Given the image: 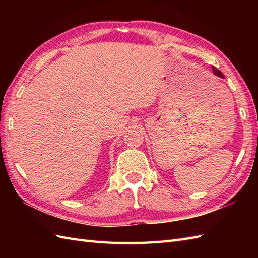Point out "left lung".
<instances>
[{
    "instance_id": "left-lung-1",
    "label": "left lung",
    "mask_w": 258,
    "mask_h": 258,
    "mask_svg": "<svg viewBox=\"0 0 258 258\" xmlns=\"http://www.w3.org/2000/svg\"><path fill=\"white\" fill-rule=\"evenodd\" d=\"M213 72H214V74L215 75H217V76H221V78H224V75L222 74V72L220 70H217L215 67H213Z\"/></svg>"
}]
</instances>
